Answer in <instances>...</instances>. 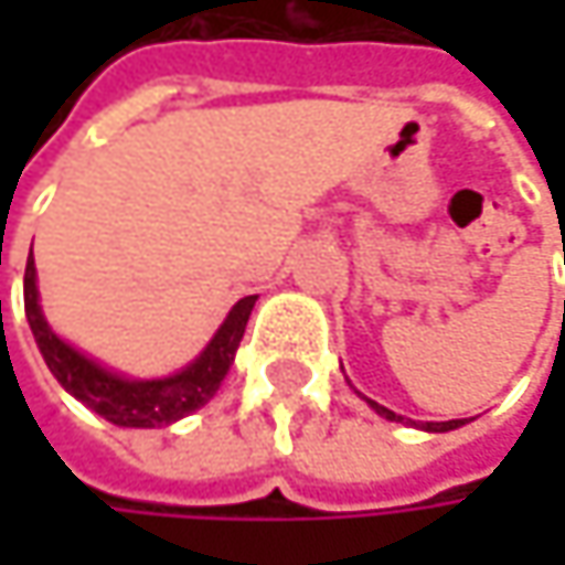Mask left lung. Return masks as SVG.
Instances as JSON below:
<instances>
[{
  "label": "left lung",
  "mask_w": 565,
  "mask_h": 565,
  "mask_svg": "<svg viewBox=\"0 0 565 565\" xmlns=\"http://www.w3.org/2000/svg\"><path fill=\"white\" fill-rule=\"evenodd\" d=\"M373 408H376V415H383V418H390V422H402V415H395L393 408H386V405H380V402H373V398H366ZM465 425V418H451V422H425L422 428L425 431H451V428H461Z\"/></svg>",
  "instance_id": "left-lung-1"
}]
</instances>
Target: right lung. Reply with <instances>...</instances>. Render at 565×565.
I'll return each mask as SVG.
<instances>
[{
	"label": "right lung",
	"mask_w": 565,
	"mask_h": 565,
	"mask_svg": "<svg viewBox=\"0 0 565 565\" xmlns=\"http://www.w3.org/2000/svg\"><path fill=\"white\" fill-rule=\"evenodd\" d=\"M255 300H258V294L242 297L228 310L225 323L209 340V347L182 373H172L167 380H127V376H117V373L104 370L100 363L87 360L84 353H77L49 327L42 303H39V287H35V258H29V265H25V317H29V327L35 333V343H39L52 376L90 412H97L107 422L124 425V428L170 425V422H179L182 415L202 408L212 395L218 393L228 366L235 363V350L245 337V323L252 317Z\"/></svg>",
	"instance_id": "add662e5"
}]
</instances>
